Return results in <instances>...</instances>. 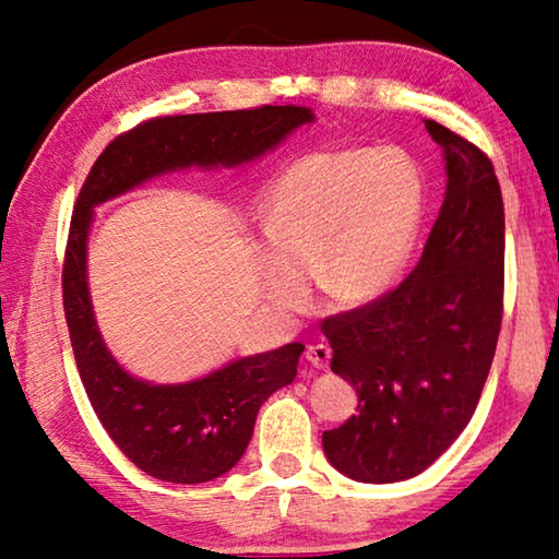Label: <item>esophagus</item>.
Here are the masks:
<instances>
[{"label":"esophagus","mask_w":559,"mask_h":559,"mask_svg":"<svg viewBox=\"0 0 559 559\" xmlns=\"http://www.w3.org/2000/svg\"><path fill=\"white\" fill-rule=\"evenodd\" d=\"M306 357H308V362L316 367V370H328V365H330V357H333V349H330L328 345H310L308 349H306Z\"/></svg>","instance_id":"obj_1"}]
</instances>
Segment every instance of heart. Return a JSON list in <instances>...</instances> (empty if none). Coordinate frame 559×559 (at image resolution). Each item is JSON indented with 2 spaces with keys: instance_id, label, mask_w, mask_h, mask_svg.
<instances>
[{
  "instance_id": "heart-1",
  "label": "heart",
  "mask_w": 559,
  "mask_h": 559,
  "mask_svg": "<svg viewBox=\"0 0 559 559\" xmlns=\"http://www.w3.org/2000/svg\"><path fill=\"white\" fill-rule=\"evenodd\" d=\"M424 177L400 150H316L293 163L266 200L259 253L266 298L298 310L318 286L340 302H370L400 278L421 224Z\"/></svg>"
}]
</instances>
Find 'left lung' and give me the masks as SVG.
Listing matches in <instances>:
<instances>
[{"label":"left lung","mask_w":559,"mask_h":559,"mask_svg":"<svg viewBox=\"0 0 559 559\" xmlns=\"http://www.w3.org/2000/svg\"><path fill=\"white\" fill-rule=\"evenodd\" d=\"M427 122L447 157V197L424 253L400 286L323 320L330 367L357 412L323 433L328 461L362 484L429 468L466 429L493 362L506 278V214L493 163Z\"/></svg>","instance_id":"1"}]
</instances>
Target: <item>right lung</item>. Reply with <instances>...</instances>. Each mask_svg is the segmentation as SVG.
Masks as SVG:
<instances>
[{
    "label": "right lung",
    "mask_w": 559,
    "mask_h": 559,
    "mask_svg": "<svg viewBox=\"0 0 559 559\" xmlns=\"http://www.w3.org/2000/svg\"><path fill=\"white\" fill-rule=\"evenodd\" d=\"M313 120L298 106L150 118L103 150L73 204L63 253V313L81 382L116 447L147 476L206 484L236 466L249 447L261 404L296 380L300 343L236 359L202 380L150 384L130 377L103 345L86 281L93 206L145 179L189 165H241Z\"/></svg>",
    "instance_id": "add662e5"
}]
</instances>
